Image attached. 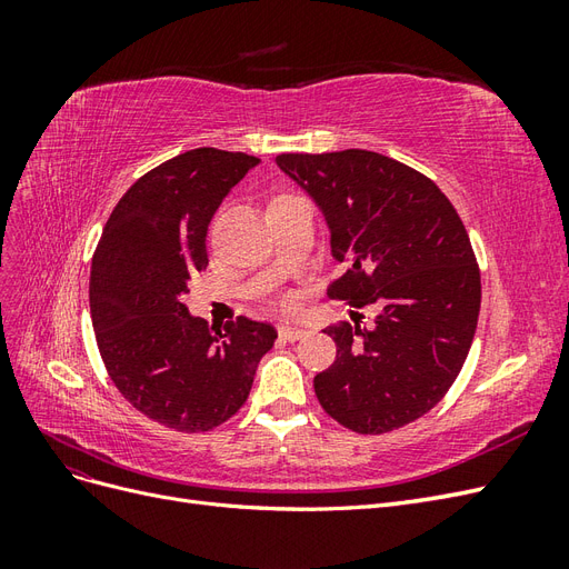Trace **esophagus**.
Listing matches in <instances>:
<instances>
[{"label": "esophagus", "mask_w": 569, "mask_h": 569, "mask_svg": "<svg viewBox=\"0 0 569 569\" xmlns=\"http://www.w3.org/2000/svg\"><path fill=\"white\" fill-rule=\"evenodd\" d=\"M278 335H280L284 341H299L301 337L308 335V330H303V327H297V325H280V327H278Z\"/></svg>", "instance_id": "34e87169"}]
</instances>
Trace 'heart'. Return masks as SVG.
<instances>
[{"mask_svg": "<svg viewBox=\"0 0 569 569\" xmlns=\"http://www.w3.org/2000/svg\"><path fill=\"white\" fill-rule=\"evenodd\" d=\"M284 306H291V301H289V299H287V301H284Z\"/></svg>", "mask_w": 569, "mask_h": 569, "instance_id": "1", "label": "heart"}]
</instances>
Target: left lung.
<instances>
[{
    "instance_id": "obj_1",
    "label": "left lung",
    "mask_w": 569,
    "mask_h": 569,
    "mask_svg": "<svg viewBox=\"0 0 569 569\" xmlns=\"http://www.w3.org/2000/svg\"><path fill=\"white\" fill-rule=\"evenodd\" d=\"M274 163L311 197L347 272L327 289L370 327H327L335 363L313 387L327 416L358 435H385L432 410L472 347L481 282L453 203L441 189L377 151L280 153Z\"/></svg>"
}]
</instances>
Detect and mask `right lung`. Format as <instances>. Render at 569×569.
I'll use <instances>...</instances> for the list:
<instances>
[{"instance_id": "obj_1", "label": "right lung", "mask_w": 569, "mask_h": 569, "mask_svg": "<svg viewBox=\"0 0 569 569\" xmlns=\"http://www.w3.org/2000/svg\"><path fill=\"white\" fill-rule=\"evenodd\" d=\"M258 163L199 147L157 166L116 203L92 258L101 360L137 410L178 432H209L232 418L278 339L272 325L244 316L216 330L184 306L192 274L209 266L211 218Z\"/></svg>"}]
</instances>
